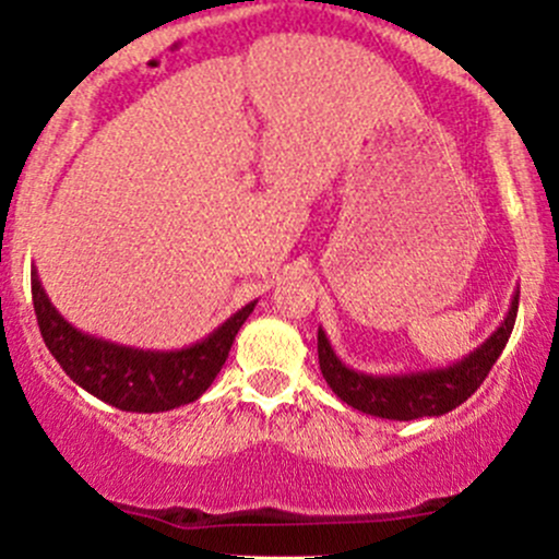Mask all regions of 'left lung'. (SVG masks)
<instances>
[{"mask_svg":"<svg viewBox=\"0 0 559 559\" xmlns=\"http://www.w3.org/2000/svg\"><path fill=\"white\" fill-rule=\"evenodd\" d=\"M515 314H519V292L510 304L508 317L502 325L479 344L477 350L468 353L463 361L444 369H427V372L408 374H364L356 369L344 367L331 350L325 331H317V353H320L322 378L333 389L342 403L353 405L369 416L380 419L411 421L421 416L450 414L461 403H466L474 391L479 389L497 358L502 356L504 344L513 333Z\"/></svg>","mask_w":559,"mask_h":559,"instance_id":"8db88e82","label":"left lung"}]
</instances>
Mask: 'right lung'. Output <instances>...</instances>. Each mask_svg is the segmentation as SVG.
Listing matches in <instances>:
<instances>
[{"mask_svg": "<svg viewBox=\"0 0 559 559\" xmlns=\"http://www.w3.org/2000/svg\"><path fill=\"white\" fill-rule=\"evenodd\" d=\"M33 304L40 336H44L46 347L57 358V364L66 369L68 378L91 391L93 397L104 400L115 408L159 414V411L195 403L212 385V380L226 364L234 336L253 311L255 300L239 309L234 317H228L203 342L170 353L123 347V344L104 342V338L76 331L49 304L35 270Z\"/></svg>", "mask_w": 559, "mask_h": 559, "instance_id": "add662e5", "label": "right lung"}]
</instances>
